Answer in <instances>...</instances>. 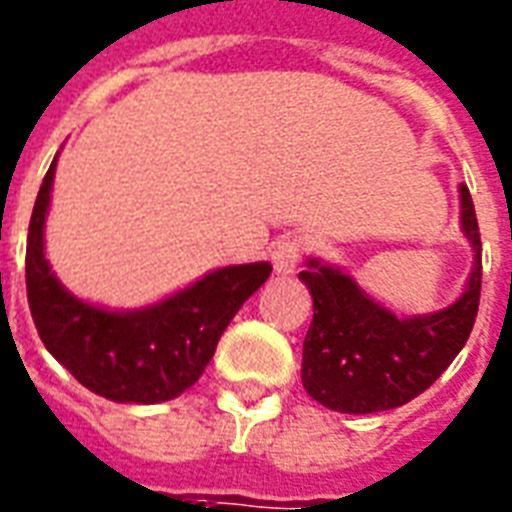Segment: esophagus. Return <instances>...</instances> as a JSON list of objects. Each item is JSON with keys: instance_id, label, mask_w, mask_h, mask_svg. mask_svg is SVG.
Instances as JSON below:
<instances>
[{"instance_id": "obj_1", "label": "esophagus", "mask_w": 512, "mask_h": 512, "mask_svg": "<svg viewBox=\"0 0 512 512\" xmlns=\"http://www.w3.org/2000/svg\"><path fill=\"white\" fill-rule=\"evenodd\" d=\"M302 252H305V244H302V239H297V236H286V239H281V242L273 244L270 263H273L276 273H281V276H289V273H294V268L299 265V260H302Z\"/></svg>"}]
</instances>
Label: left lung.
<instances>
[{"instance_id": "left-lung-1", "label": "left lung", "mask_w": 512, "mask_h": 512, "mask_svg": "<svg viewBox=\"0 0 512 512\" xmlns=\"http://www.w3.org/2000/svg\"><path fill=\"white\" fill-rule=\"evenodd\" d=\"M460 231L473 249L471 276L450 307L397 315L350 273L310 257L299 273L313 294L302 344V386L328 410L368 415L426 392L471 336L481 297V236L468 186L460 184Z\"/></svg>"}]
</instances>
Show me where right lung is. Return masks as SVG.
<instances>
[{"mask_svg":"<svg viewBox=\"0 0 512 512\" xmlns=\"http://www.w3.org/2000/svg\"><path fill=\"white\" fill-rule=\"evenodd\" d=\"M57 157L33 205L26 289L41 342L78 384L112 402L157 405L197 384L220 334L268 281L270 263L210 270L181 292L136 310H107L70 294L44 255Z\"/></svg>","mask_w":512,"mask_h":512,"instance_id":"obj_1","label":"right lung"}]
</instances>
